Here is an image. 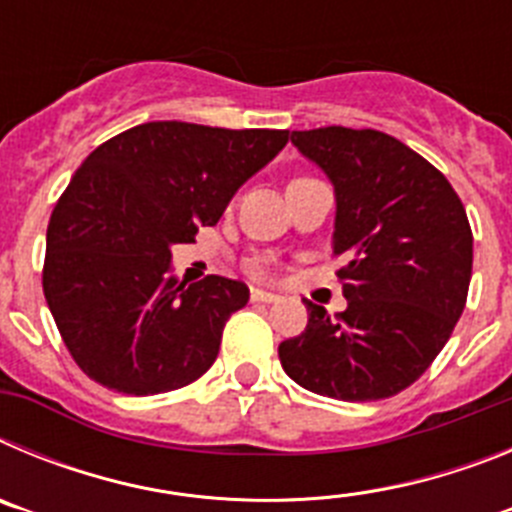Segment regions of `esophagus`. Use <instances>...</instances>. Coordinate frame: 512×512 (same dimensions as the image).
I'll use <instances>...</instances> for the list:
<instances>
[{
	"mask_svg": "<svg viewBox=\"0 0 512 512\" xmlns=\"http://www.w3.org/2000/svg\"><path fill=\"white\" fill-rule=\"evenodd\" d=\"M251 302H266V305H271V302H279V295L266 292V289H251Z\"/></svg>",
	"mask_w": 512,
	"mask_h": 512,
	"instance_id": "esophagus-1",
	"label": "esophagus"
}]
</instances>
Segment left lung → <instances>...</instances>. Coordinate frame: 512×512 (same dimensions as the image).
<instances>
[{
    "mask_svg": "<svg viewBox=\"0 0 512 512\" xmlns=\"http://www.w3.org/2000/svg\"><path fill=\"white\" fill-rule=\"evenodd\" d=\"M336 189L333 253L348 307L305 300L307 328L279 343L300 387L346 402L392 397L449 341L467 305L472 228L459 194L420 153L379 130H292Z\"/></svg>",
    "mask_w": 512,
    "mask_h": 512,
    "instance_id": "8db88e82",
    "label": "left lung"
}]
</instances>
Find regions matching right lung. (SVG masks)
Segmentation results:
<instances>
[{
  "label": "right lung",
  "mask_w": 512,
  "mask_h": 512,
  "mask_svg": "<svg viewBox=\"0 0 512 512\" xmlns=\"http://www.w3.org/2000/svg\"><path fill=\"white\" fill-rule=\"evenodd\" d=\"M289 130L143 122L94 148L56 202L43 292L79 369L107 390L158 395L212 366L248 287L171 277V246L215 225Z\"/></svg>",
  "instance_id": "1"
}]
</instances>
